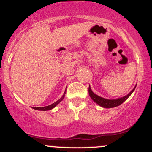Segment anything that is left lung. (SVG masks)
<instances>
[{
	"label": "left lung",
	"mask_w": 152,
	"mask_h": 152,
	"mask_svg": "<svg viewBox=\"0 0 152 152\" xmlns=\"http://www.w3.org/2000/svg\"><path fill=\"white\" fill-rule=\"evenodd\" d=\"M136 86L134 87V88L132 91L130 92L128 95L122 97V98L117 99H113V100H110V99H106L104 98H102V97L96 95L92 91L91 89L90 86L88 87V94H89V96L92 99V100L94 101L97 104H99V106H102L104 108H113L116 107V106H118L123 103L130 96V95L133 93V91L135 89Z\"/></svg>",
	"instance_id": "1"
}]
</instances>
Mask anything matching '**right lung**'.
<instances>
[{"label":"right lung","mask_w":152,"mask_h":152,"mask_svg":"<svg viewBox=\"0 0 152 152\" xmlns=\"http://www.w3.org/2000/svg\"><path fill=\"white\" fill-rule=\"evenodd\" d=\"M65 94H66V91L64 92V95H63V96L60 99H58L57 102H56L55 103H53V104H50L49 106H44V107H33V109H36V110H39V111H48V110H50L52 109L53 108L55 107L57 105V104H59L61 101L63 100V99L64 98V96H65Z\"/></svg>","instance_id":"add662e5"}]
</instances>
